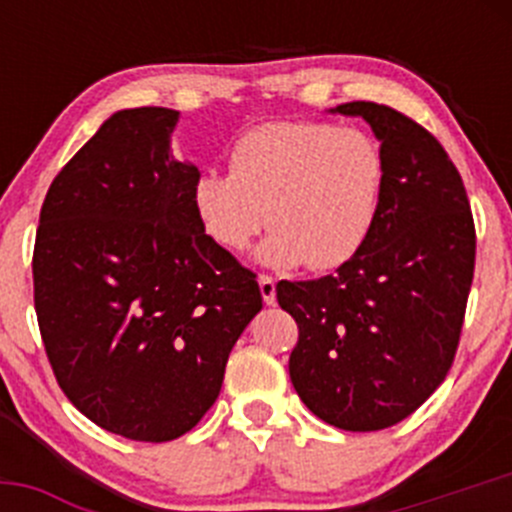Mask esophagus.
I'll return each instance as SVG.
<instances>
[{
    "mask_svg": "<svg viewBox=\"0 0 512 512\" xmlns=\"http://www.w3.org/2000/svg\"><path fill=\"white\" fill-rule=\"evenodd\" d=\"M257 282H260V292H262V299H265V304H275L277 302V289H275V280L267 275H260L257 277Z\"/></svg>",
    "mask_w": 512,
    "mask_h": 512,
    "instance_id": "esophagus-1",
    "label": "esophagus"
}]
</instances>
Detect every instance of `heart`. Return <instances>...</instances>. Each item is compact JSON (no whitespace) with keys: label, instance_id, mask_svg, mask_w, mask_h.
<instances>
[{"label":"heart","instance_id":"heart-1","mask_svg":"<svg viewBox=\"0 0 512 512\" xmlns=\"http://www.w3.org/2000/svg\"><path fill=\"white\" fill-rule=\"evenodd\" d=\"M386 188L381 143L361 128L324 121H270L230 148V173L203 170L193 210L205 235L227 252L257 247L262 265L329 272L366 245Z\"/></svg>","mask_w":512,"mask_h":512}]
</instances>
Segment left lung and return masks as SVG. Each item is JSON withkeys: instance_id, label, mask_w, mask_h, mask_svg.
Masks as SVG:
<instances>
[{"instance_id": "8db88e82", "label": "left lung", "mask_w": 512, "mask_h": 512, "mask_svg": "<svg viewBox=\"0 0 512 512\" xmlns=\"http://www.w3.org/2000/svg\"><path fill=\"white\" fill-rule=\"evenodd\" d=\"M329 113L364 118L386 156V188L366 245L334 275L277 285L299 342L294 391L344 431H381L411 416L446 379L476 265L466 188L441 143L371 101Z\"/></svg>"}]
</instances>
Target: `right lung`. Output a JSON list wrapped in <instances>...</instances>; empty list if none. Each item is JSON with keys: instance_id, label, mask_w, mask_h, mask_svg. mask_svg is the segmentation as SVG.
<instances>
[{"instance_id": "right-lung-1", "label": "right lung", "mask_w": 512, "mask_h": 512, "mask_svg": "<svg viewBox=\"0 0 512 512\" xmlns=\"http://www.w3.org/2000/svg\"><path fill=\"white\" fill-rule=\"evenodd\" d=\"M180 113L123 108L61 168L34 245V307L56 381L96 426L173 441L215 404L262 309L255 275L205 235Z\"/></svg>"}]
</instances>
